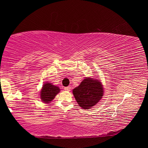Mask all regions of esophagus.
I'll return each mask as SVG.
<instances>
[{
	"label": "esophagus",
	"mask_w": 148,
	"mask_h": 148,
	"mask_svg": "<svg viewBox=\"0 0 148 148\" xmlns=\"http://www.w3.org/2000/svg\"><path fill=\"white\" fill-rule=\"evenodd\" d=\"M64 90H66V91H70V90H71V87H70V86H68V87H64Z\"/></svg>",
	"instance_id": "34e87169"
}]
</instances>
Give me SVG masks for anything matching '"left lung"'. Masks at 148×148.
<instances>
[{"label": "left lung", "mask_w": 148, "mask_h": 148, "mask_svg": "<svg viewBox=\"0 0 148 148\" xmlns=\"http://www.w3.org/2000/svg\"><path fill=\"white\" fill-rule=\"evenodd\" d=\"M72 92L79 106L88 110L100 101L104 91L100 80L86 77L78 87L73 89Z\"/></svg>", "instance_id": "left-lung-1"}]
</instances>
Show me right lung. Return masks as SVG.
<instances>
[{
  "instance_id": "right-lung-1",
  "label": "right lung",
  "mask_w": 148,
  "mask_h": 148,
  "mask_svg": "<svg viewBox=\"0 0 148 148\" xmlns=\"http://www.w3.org/2000/svg\"><path fill=\"white\" fill-rule=\"evenodd\" d=\"M59 91L60 89L57 86L50 83H46L44 84L40 91V99L44 102L49 103L52 101Z\"/></svg>"
}]
</instances>
